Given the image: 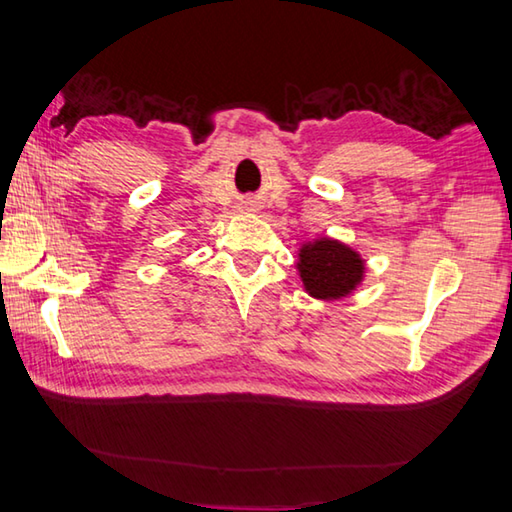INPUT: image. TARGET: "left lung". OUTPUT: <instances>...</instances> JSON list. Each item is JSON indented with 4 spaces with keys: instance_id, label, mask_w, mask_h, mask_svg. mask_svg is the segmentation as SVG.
Here are the masks:
<instances>
[{
    "instance_id": "left-lung-1",
    "label": "left lung",
    "mask_w": 512,
    "mask_h": 512,
    "mask_svg": "<svg viewBox=\"0 0 512 512\" xmlns=\"http://www.w3.org/2000/svg\"><path fill=\"white\" fill-rule=\"evenodd\" d=\"M297 270L310 297L333 302L348 297L362 284L366 268L357 250L322 237L299 248Z\"/></svg>"
}]
</instances>
